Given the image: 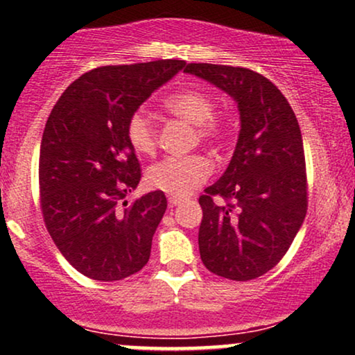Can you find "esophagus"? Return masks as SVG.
<instances>
[{
  "label": "esophagus",
  "instance_id": "esophagus-1",
  "mask_svg": "<svg viewBox=\"0 0 355 355\" xmlns=\"http://www.w3.org/2000/svg\"><path fill=\"white\" fill-rule=\"evenodd\" d=\"M182 202H185V198H183V197H175V195H170V197H168V203H170V205H172V207L180 205Z\"/></svg>",
  "mask_w": 355,
  "mask_h": 355
}]
</instances>
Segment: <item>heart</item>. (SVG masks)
I'll return each mask as SVG.
<instances>
[{"mask_svg":"<svg viewBox=\"0 0 355 355\" xmlns=\"http://www.w3.org/2000/svg\"><path fill=\"white\" fill-rule=\"evenodd\" d=\"M165 108L175 116L197 125L195 140L222 144L230 133L227 116L215 115V100L202 89H183L165 100ZM126 138L140 155H153L158 146V130L153 120L144 112L132 113L126 121ZM211 173V162L200 153L185 157H168L150 166L146 173L148 185L175 197H185L202 185Z\"/></svg>","mask_w":355,"mask_h":355,"instance_id":"heart-1","label":"heart"}]
</instances>
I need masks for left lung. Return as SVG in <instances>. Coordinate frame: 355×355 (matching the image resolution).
<instances>
[{"label":"left lung","mask_w":355,"mask_h":355,"mask_svg":"<svg viewBox=\"0 0 355 355\" xmlns=\"http://www.w3.org/2000/svg\"><path fill=\"white\" fill-rule=\"evenodd\" d=\"M183 71L229 93L240 112L234 157L198 198L202 262L225 279H257L287 254L307 214L299 121L280 89L260 73L210 63H189ZM217 194L227 206L213 202Z\"/></svg>","instance_id":"obj_1"}]
</instances>
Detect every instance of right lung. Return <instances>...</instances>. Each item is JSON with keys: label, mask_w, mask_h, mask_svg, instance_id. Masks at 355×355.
Instances as JSON below:
<instances>
[{"label": "right lung", "mask_w": 355, "mask_h": 355, "mask_svg": "<svg viewBox=\"0 0 355 355\" xmlns=\"http://www.w3.org/2000/svg\"><path fill=\"white\" fill-rule=\"evenodd\" d=\"M183 67V60H158L95 68L64 89L48 116L38 168L44 225L89 279L121 280L148 262L166 198L155 190L125 200L141 178L126 121Z\"/></svg>", "instance_id": "right-lung-1"}]
</instances>
